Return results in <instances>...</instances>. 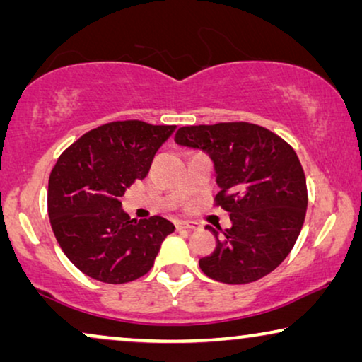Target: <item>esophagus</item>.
Returning <instances> with one entry per match:
<instances>
[{
  "label": "esophagus",
  "mask_w": 362,
  "mask_h": 362,
  "mask_svg": "<svg viewBox=\"0 0 362 362\" xmlns=\"http://www.w3.org/2000/svg\"><path fill=\"white\" fill-rule=\"evenodd\" d=\"M175 224H176V229H187V230H192L197 227L196 222H189V221H176Z\"/></svg>",
  "instance_id": "esophagus-1"
}]
</instances>
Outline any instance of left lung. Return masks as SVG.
Returning <instances> with one entry per match:
<instances>
[{
	"instance_id": "obj_1",
	"label": "left lung",
	"mask_w": 362,
	"mask_h": 362,
	"mask_svg": "<svg viewBox=\"0 0 362 362\" xmlns=\"http://www.w3.org/2000/svg\"><path fill=\"white\" fill-rule=\"evenodd\" d=\"M177 145L206 151L214 161L221 191L216 206L232 227L219 232L216 249L199 267L212 280L250 284L286 259L305 222L308 191L303 168L284 138L249 122L181 127Z\"/></svg>"
}]
</instances>
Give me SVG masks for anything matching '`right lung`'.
Returning a JSON list of instances; mask_svg holds the SVG:
<instances>
[{"label": "right lung", "mask_w": 362, "mask_h": 362, "mask_svg": "<svg viewBox=\"0 0 362 362\" xmlns=\"http://www.w3.org/2000/svg\"><path fill=\"white\" fill-rule=\"evenodd\" d=\"M175 128L141 120L105 123L59 156L49 176V221L64 254L86 275L118 285L151 270L175 226L161 216L130 219L120 197L148 175Z\"/></svg>", "instance_id": "add662e5"}]
</instances>
